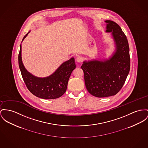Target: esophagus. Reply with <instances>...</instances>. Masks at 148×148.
I'll return each mask as SVG.
<instances>
[{"instance_id":"obj_1","label":"esophagus","mask_w":148,"mask_h":148,"mask_svg":"<svg viewBox=\"0 0 148 148\" xmlns=\"http://www.w3.org/2000/svg\"><path fill=\"white\" fill-rule=\"evenodd\" d=\"M76 60H77V62L81 63V62H82L83 59H82V58L81 56H78V57L76 58Z\"/></svg>"}]
</instances>
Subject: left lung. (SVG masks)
Listing matches in <instances>:
<instances>
[{"label":"left lung","mask_w":148,"mask_h":148,"mask_svg":"<svg viewBox=\"0 0 148 148\" xmlns=\"http://www.w3.org/2000/svg\"><path fill=\"white\" fill-rule=\"evenodd\" d=\"M106 32L111 33L114 50L108 59L85 60L81 67L86 88L92 95L104 98L115 95L122 88L130 69L128 41L116 22L105 21Z\"/></svg>","instance_id":"8db88e82"}]
</instances>
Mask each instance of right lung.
I'll return each mask as SVG.
<instances>
[{"mask_svg": "<svg viewBox=\"0 0 148 148\" xmlns=\"http://www.w3.org/2000/svg\"><path fill=\"white\" fill-rule=\"evenodd\" d=\"M30 31L24 36L22 42ZM22 47L20 45L18 64L23 81L30 92L40 98H58L66 91L72 72L76 68L73 57L63 62L56 71L49 76L38 77L34 76L25 69L22 60Z\"/></svg>", "mask_w": 148, "mask_h": 148, "instance_id": "1", "label": "right lung"}]
</instances>
